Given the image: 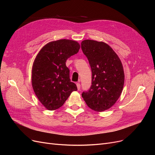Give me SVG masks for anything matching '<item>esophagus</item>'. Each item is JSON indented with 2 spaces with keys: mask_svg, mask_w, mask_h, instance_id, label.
Returning a JSON list of instances; mask_svg holds the SVG:
<instances>
[{
  "mask_svg": "<svg viewBox=\"0 0 155 155\" xmlns=\"http://www.w3.org/2000/svg\"><path fill=\"white\" fill-rule=\"evenodd\" d=\"M76 85H77L78 89V90H79V89H80V88H81L80 83H76Z\"/></svg>",
  "mask_w": 155,
  "mask_h": 155,
  "instance_id": "esophagus-1",
  "label": "esophagus"
}]
</instances>
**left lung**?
<instances>
[{"label": "left lung", "instance_id": "left-lung-1", "mask_svg": "<svg viewBox=\"0 0 155 155\" xmlns=\"http://www.w3.org/2000/svg\"><path fill=\"white\" fill-rule=\"evenodd\" d=\"M81 45L92 71V85L83 92L82 97L92 110H107L118 100L123 90L122 64L114 51L104 42L85 40Z\"/></svg>", "mask_w": 155, "mask_h": 155}]
</instances>
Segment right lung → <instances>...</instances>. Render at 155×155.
Returning a JSON list of instances; mask_svg holds the SVG:
<instances>
[{
    "mask_svg": "<svg viewBox=\"0 0 155 155\" xmlns=\"http://www.w3.org/2000/svg\"><path fill=\"white\" fill-rule=\"evenodd\" d=\"M76 41L61 39L46 45L37 54L32 67L33 89L46 109L54 110L61 107L70 94L78 90L70 81L67 59L78 52Z\"/></svg>",
    "mask_w": 155,
    "mask_h": 155,
    "instance_id": "obj_1",
    "label": "right lung"
}]
</instances>
